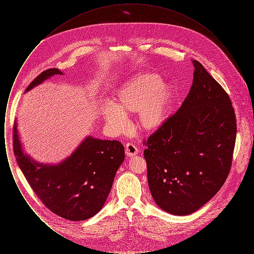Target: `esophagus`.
<instances>
[{
    "label": "esophagus",
    "instance_id": "1",
    "mask_svg": "<svg viewBox=\"0 0 254 254\" xmlns=\"http://www.w3.org/2000/svg\"><path fill=\"white\" fill-rule=\"evenodd\" d=\"M125 151H126V154L127 156H134L138 153V148H137L136 145H133L132 143H127L126 145Z\"/></svg>",
    "mask_w": 254,
    "mask_h": 254
}]
</instances>
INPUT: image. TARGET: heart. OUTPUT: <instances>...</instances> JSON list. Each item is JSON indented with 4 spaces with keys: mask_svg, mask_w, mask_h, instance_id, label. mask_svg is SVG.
<instances>
[{
    "mask_svg": "<svg viewBox=\"0 0 254 254\" xmlns=\"http://www.w3.org/2000/svg\"><path fill=\"white\" fill-rule=\"evenodd\" d=\"M173 92L156 73H142L119 88L115 105H106L102 114L110 127L118 132L128 127L127 115L138 113V127L145 132L159 128L168 117Z\"/></svg>",
    "mask_w": 254,
    "mask_h": 254,
    "instance_id": "b5f03b06",
    "label": "heart"
}]
</instances>
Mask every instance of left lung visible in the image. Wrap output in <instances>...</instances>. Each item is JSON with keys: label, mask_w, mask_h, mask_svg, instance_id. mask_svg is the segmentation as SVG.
<instances>
[{"label": "left lung", "mask_w": 254, "mask_h": 254, "mask_svg": "<svg viewBox=\"0 0 254 254\" xmlns=\"http://www.w3.org/2000/svg\"><path fill=\"white\" fill-rule=\"evenodd\" d=\"M181 108L144 142L147 182L162 209L190 214L209 201L230 173L236 116L230 96L198 61Z\"/></svg>", "instance_id": "left-lung-1"}]
</instances>
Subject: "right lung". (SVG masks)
I'll list each match as a JSON object with an SVG mask.
<instances>
[{
    "mask_svg": "<svg viewBox=\"0 0 254 254\" xmlns=\"http://www.w3.org/2000/svg\"><path fill=\"white\" fill-rule=\"evenodd\" d=\"M58 74L63 75L57 68L45 70L29 84L26 91ZM13 151L26 181L42 203L53 213L70 221L86 220L100 211L125 159L124 145L119 141L87 137L61 164H38L24 154L16 122Z\"/></svg>",
    "mask_w": 254,
    "mask_h": 254,
    "instance_id": "1",
    "label": "right lung"
}]
</instances>
